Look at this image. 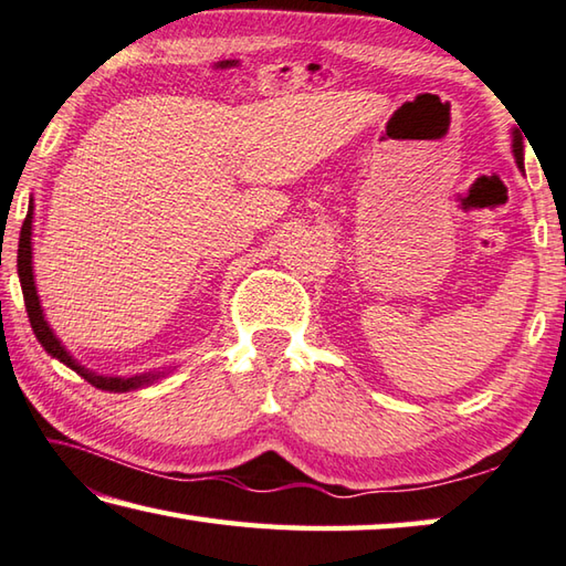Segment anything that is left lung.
<instances>
[{"mask_svg": "<svg viewBox=\"0 0 566 566\" xmlns=\"http://www.w3.org/2000/svg\"><path fill=\"white\" fill-rule=\"evenodd\" d=\"M512 156H515L517 168L525 172V146H522V136H520L517 128L512 130Z\"/></svg>", "mask_w": 566, "mask_h": 566, "instance_id": "obj_1", "label": "left lung"}]
</instances>
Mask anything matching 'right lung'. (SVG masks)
Segmentation results:
<instances>
[{
    "instance_id": "add662e5",
    "label": "right lung",
    "mask_w": 566,
    "mask_h": 566,
    "mask_svg": "<svg viewBox=\"0 0 566 566\" xmlns=\"http://www.w3.org/2000/svg\"><path fill=\"white\" fill-rule=\"evenodd\" d=\"M32 228H34V200H29V212L22 224V232H19V250H17V272H19V284H22V294H24V304H27V314H29V324H32L34 334L39 338V344L44 346V352L56 358L64 366H69L71 371H76L81 378H86L91 386H96L101 390H111V394H126V390H138L153 386L160 381L163 376L170 371H148L140 376H104L86 368L81 361H76L74 356L69 354V348L61 344V338L54 334V328L49 326L44 310H41V300L36 294V282H34V262H32Z\"/></svg>"
}]
</instances>
